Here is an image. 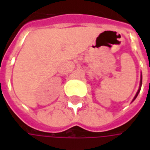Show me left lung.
Masks as SVG:
<instances>
[{"label":"left lung","instance_id":"left-lung-1","mask_svg":"<svg viewBox=\"0 0 150 150\" xmlns=\"http://www.w3.org/2000/svg\"><path fill=\"white\" fill-rule=\"evenodd\" d=\"M142 75H141V81H140V87H139V89L138 91H137V94H136L135 97L133 98V100H132V101L135 100L136 98H137V95H138V93L140 92V91H141V88H142Z\"/></svg>","mask_w":150,"mask_h":150}]
</instances>
